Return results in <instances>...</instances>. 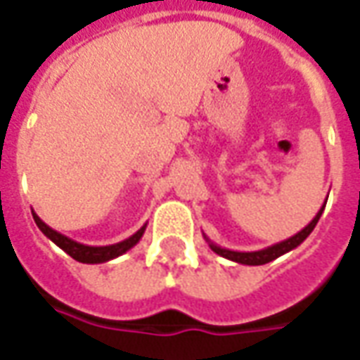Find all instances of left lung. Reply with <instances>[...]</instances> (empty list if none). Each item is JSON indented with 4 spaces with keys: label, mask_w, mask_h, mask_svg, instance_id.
I'll use <instances>...</instances> for the list:
<instances>
[{
    "label": "left lung",
    "mask_w": 360,
    "mask_h": 360,
    "mask_svg": "<svg viewBox=\"0 0 360 360\" xmlns=\"http://www.w3.org/2000/svg\"><path fill=\"white\" fill-rule=\"evenodd\" d=\"M326 204H322V208L318 210V214L312 218V221H310L309 226L302 227L299 233H295L293 237H289V239H285V241H279L276 243V245H271V247H266V249L262 250H252V252H239V250H229V249H221L219 245H216V243H212L206 235H204V239L208 241V245H210V249L216 252V255H219V257L227 258V260H233V262H237V264H247V266H262V264H268V262H271V260H276V258H279L281 255H285V252H289V250L297 249L299 245H301L307 237H309L310 233H312V229L316 227L318 219H320V216H322V212H324Z\"/></svg>",
    "instance_id": "1"
}]
</instances>
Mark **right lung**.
Segmentation results:
<instances>
[{
  "instance_id": "obj_1",
  "label": "right lung",
  "mask_w": 360,
  "mask_h": 360,
  "mask_svg": "<svg viewBox=\"0 0 360 360\" xmlns=\"http://www.w3.org/2000/svg\"><path fill=\"white\" fill-rule=\"evenodd\" d=\"M32 218H34L36 226L40 227L42 231L51 243H56L59 249H63L71 258H75L77 262H82V264H102V262H108V260H113V258L125 255L127 250L133 249L136 243L141 241L142 235H144V229H146V224L133 233L129 239L121 243H115V245H105V247H90V245H82V243H77L73 239H69L63 233H59L56 229H51L48 224H44L42 219L38 218V214L32 212Z\"/></svg>"
}]
</instances>
